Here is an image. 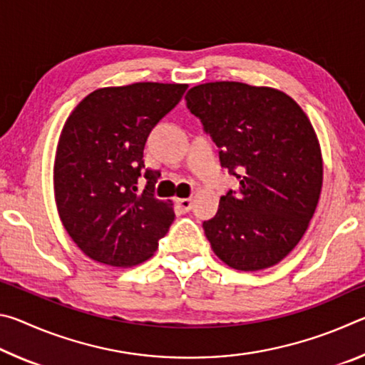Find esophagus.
Listing matches in <instances>:
<instances>
[{
  "label": "esophagus",
  "mask_w": 365,
  "mask_h": 365,
  "mask_svg": "<svg viewBox=\"0 0 365 365\" xmlns=\"http://www.w3.org/2000/svg\"><path fill=\"white\" fill-rule=\"evenodd\" d=\"M177 205L180 206L183 211H191V207H193V200L191 197H180V200H177Z\"/></svg>",
  "instance_id": "1"
}]
</instances>
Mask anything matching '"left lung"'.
<instances>
[{"instance_id":"left-lung-1","label":"left lung","mask_w":365,"mask_h":365,"mask_svg":"<svg viewBox=\"0 0 365 365\" xmlns=\"http://www.w3.org/2000/svg\"><path fill=\"white\" fill-rule=\"evenodd\" d=\"M185 100L220 148L222 168L240 180L202 222L212 251L245 272L280 262L304 235L322 190V156L304 110L279 90L240 82L197 85Z\"/></svg>"}]
</instances>
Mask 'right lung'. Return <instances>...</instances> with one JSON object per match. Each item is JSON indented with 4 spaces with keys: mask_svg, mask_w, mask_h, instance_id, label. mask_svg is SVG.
<instances>
[{
    "mask_svg": "<svg viewBox=\"0 0 365 365\" xmlns=\"http://www.w3.org/2000/svg\"><path fill=\"white\" fill-rule=\"evenodd\" d=\"M188 85L141 82L90 93L72 110L54 163V193L63 225L86 256L113 267L150 259L174 222L170 201L154 195L159 172L143 150L156 123ZM147 178L143 192L136 185Z\"/></svg>",
    "mask_w": 365,
    "mask_h": 365,
    "instance_id": "right-lung-1",
    "label": "right lung"
}]
</instances>
